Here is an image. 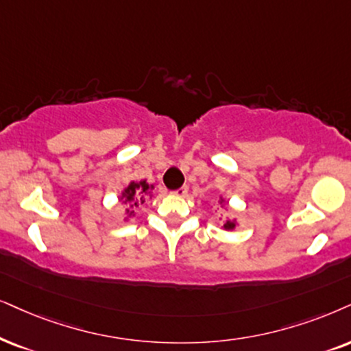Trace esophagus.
I'll return each instance as SVG.
<instances>
[{"label":"esophagus","mask_w":351,"mask_h":351,"mask_svg":"<svg viewBox=\"0 0 351 351\" xmlns=\"http://www.w3.org/2000/svg\"><path fill=\"white\" fill-rule=\"evenodd\" d=\"M173 194H175V196H178V197H184L186 194H188V186H181L180 189L173 191Z\"/></svg>","instance_id":"1"}]
</instances>
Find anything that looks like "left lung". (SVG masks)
<instances>
[{
  "label": "left lung",
  "instance_id": "obj_1",
  "mask_svg": "<svg viewBox=\"0 0 351 351\" xmlns=\"http://www.w3.org/2000/svg\"><path fill=\"white\" fill-rule=\"evenodd\" d=\"M219 202H220V207H223V208H228V204H227V201H225V197H219ZM238 227V221H237V219H233V220H227L225 221L223 225H221V230H225V232H233L234 228Z\"/></svg>",
  "mask_w": 351,
  "mask_h": 351
}]
</instances>
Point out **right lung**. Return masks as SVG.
<instances>
[{
	"instance_id": "obj_1",
	"label": "right lung",
	"mask_w": 351,
	"mask_h": 351,
	"mask_svg": "<svg viewBox=\"0 0 351 351\" xmlns=\"http://www.w3.org/2000/svg\"><path fill=\"white\" fill-rule=\"evenodd\" d=\"M155 188L154 184H149L147 180L141 181H131L130 184L124 188L121 193H119V201L123 202L124 208V221H130L132 217L136 215V208L144 204L147 197H152V189Z\"/></svg>"
}]
</instances>
